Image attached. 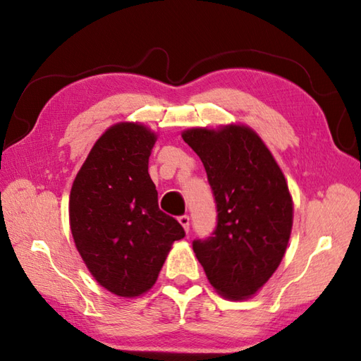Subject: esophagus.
Masks as SVG:
<instances>
[{
    "label": "esophagus",
    "instance_id": "34e87169",
    "mask_svg": "<svg viewBox=\"0 0 361 361\" xmlns=\"http://www.w3.org/2000/svg\"><path fill=\"white\" fill-rule=\"evenodd\" d=\"M178 221H180V225L183 226V229H185L186 233H189V217L181 216V217H178Z\"/></svg>",
    "mask_w": 361,
    "mask_h": 361
}]
</instances>
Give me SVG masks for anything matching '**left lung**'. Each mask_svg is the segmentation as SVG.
Listing matches in <instances>:
<instances>
[{
	"mask_svg": "<svg viewBox=\"0 0 361 361\" xmlns=\"http://www.w3.org/2000/svg\"><path fill=\"white\" fill-rule=\"evenodd\" d=\"M181 137L204 166L217 228L192 248L209 283L229 301L255 296L286 255L293 200L273 153L245 124L190 127Z\"/></svg>",
	"mask_w": 361,
	"mask_h": 361,
	"instance_id": "8db88e82",
	"label": "left lung"
}]
</instances>
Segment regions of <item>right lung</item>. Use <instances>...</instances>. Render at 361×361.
<instances>
[{
  "mask_svg": "<svg viewBox=\"0 0 361 361\" xmlns=\"http://www.w3.org/2000/svg\"><path fill=\"white\" fill-rule=\"evenodd\" d=\"M158 135L118 122L99 136L73 183L70 228L88 271L110 293L137 298L155 286L185 229L158 208L149 157Z\"/></svg>",
  "mask_w": 361,
  "mask_h": 361,
  "instance_id": "add662e5",
  "label": "right lung"
}]
</instances>
